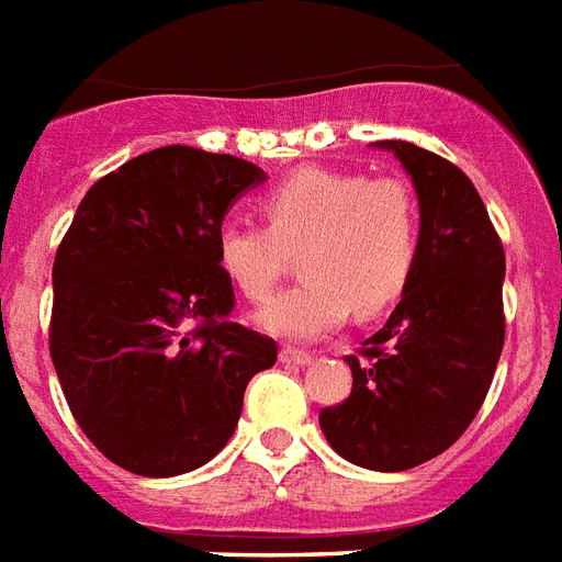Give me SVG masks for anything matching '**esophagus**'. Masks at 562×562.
Listing matches in <instances>:
<instances>
[{"label": "esophagus", "instance_id": "1", "mask_svg": "<svg viewBox=\"0 0 562 562\" xmlns=\"http://www.w3.org/2000/svg\"><path fill=\"white\" fill-rule=\"evenodd\" d=\"M278 358L284 361V364H293V367H305L311 364V352H302V349H293V346H284Z\"/></svg>", "mask_w": 562, "mask_h": 562}]
</instances>
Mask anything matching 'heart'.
I'll use <instances>...</instances> for the list:
<instances>
[{"label": "heart", "mask_w": 562, "mask_h": 562, "mask_svg": "<svg viewBox=\"0 0 562 562\" xmlns=\"http://www.w3.org/2000/svg\"><path fill=\"white\" fill-rule=\"evenodd\" d=\"M266 227H218L216 260L248 302H266L299 257L305 281L257 314L278 337L314 340L335 331L349 311L376 316L406 293L417 263L420 206L400 177L302 168L260 201Z\"/></svg>", "instance_id": "heart-1"}]
</instances>
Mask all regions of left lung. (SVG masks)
I'll return each mask as SVG.
<instances>
[{
  "label": "left lung",
  "instance_id": "left-lung-1",
  "mask_svg": "<svg viewBox=\"0 0 562 562\" xmlns=\"http://www.w3.org/2000/svg\"><path fill=\"white\" fill-rule=\"evenodd\" d=\"M406 168L420 206L417 263L376 335L349 356L352 394L323 408L328 445L352 465L406 471L445 453L476 417L504 349V246L453 162L376 142Z\"/></svg>",
  "mask_w": 562,
  "mask_h": 562
}]
</instances>
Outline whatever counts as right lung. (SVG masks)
I'll list each match as a JSON object with an SVG mask.
<instances>
[{
    "instance_id": "1",
    "label": "right lung",
    "mask_w": 562,
    "mask_h": 562,
    "mask_svg": "<svg viewBox=\"0 0 562 562\" xmlns=\"http://www.w3.org/2000/svg\"><path fill=\"white\" fill-rule=\"evenodd\" d=\"M266 180L231 154L168 145L97 180L53 263L49 356L76 424L115 465L177 476L231 441L278 344L231 323L227 210Z\"/></svg>"
}]
</instances>
